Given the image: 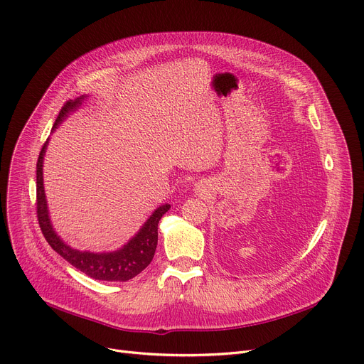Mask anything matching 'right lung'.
I'll list each match as a JSON object with an SVG mask.
<instances>
[{
  "label": "right lung",
  "mask_w": 364,
  "mask_h": 364,
  "mask_svg": "<svg viewBox=\"0 0 364 364\" xmlns=\"http://www.w3.org/2000/svg\"><path fill=\"white\" fill-rule=\"evenodd\" d=\"M87 96H80L74 100H68L63 109L60 110L58 118L55 119L52 127V132L58 128V125L71 114L77 110L81 103L85 102ZM49 138L43 144L38 164H36V208H38V220L41 230L49 243V246L61 255L67 262L75 267L78 271L85 272L90 278L102 279V282H128V279L138 275L143 269H146L153 261L156 246H157V226L163 214L171 208L169 204L160 205L153 211V214L147 218L143 228L138 233L128 240L121 249L114 252H87V250H77L67 245L53 230L52 223L49 218L46 195L43 189V157L48 147Z\"/></svg>",
  "instance_id": "add662e5"
}]
</instances>
